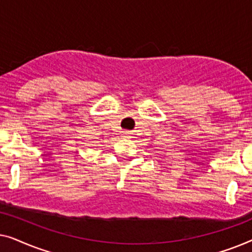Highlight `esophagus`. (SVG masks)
Returning a JSON list of instances; mask_svg holds the SVG:
<instances>
[{
    "label": "esophagus",
    "instance_id": "obj_1",
    "mask_svg": "<svg viewBox=\"0 0 252 252\" xmlns=\"http://www.w3.org/2000/svg\"><path fill=\"white\" fill-rule=\"evenodd\" d=\"M124 136H128V132H124Z\"/></svg>",
    "mask_w": 252,
    "mask_h": 252
}]
</instances>
